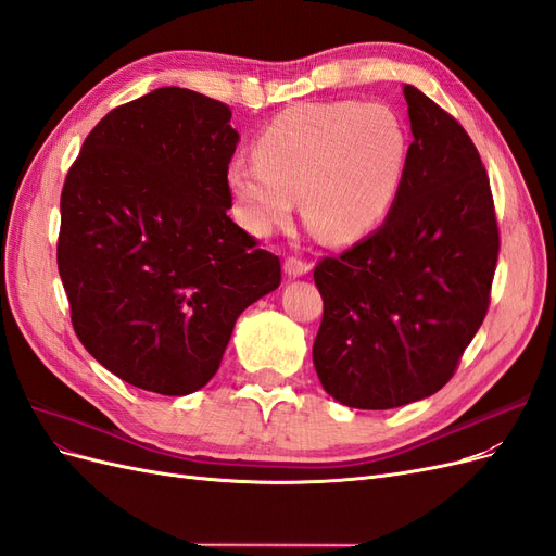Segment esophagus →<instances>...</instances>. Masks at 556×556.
<instances>
[{
    "mask_svg": "<svg viewBox=\"0 0 556 556\" xmlns=\"http://www.w3.org/2000/svg\"><path fill=\"white\" fill-rule=\"evenodd\" d=\"M282 268H285V274L292 276V278L306 276L311 271V262H304V260H299V257H288V260H285Z\"/></svg>",
    "mask_w": 556,
    "mask_h": 556,
    "instance_id": "esophagus-1",
    "label": "esophagus"
}]
</instances>
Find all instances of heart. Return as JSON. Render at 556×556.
I'll use <instances>...</instances> for the list:
<instances>
[{
  "label": "heart",
  "instance_id": "obj_1",
  "mask_svg": "<svg viewBox=\"0 0 556 556\" xmlns=\"http://www.w3.org/2000/svg\"><path fill=\"white\" fill-rule=\"evenodd\" d=\"M255 157L233 160L227 172L241 225L262 237L290 220L301 197L308 229L341 245L364 239L392 211L408 134L382 104H294L260 131Z\"/></svg>",
  "mask_w": 556,
  "mask_h": 556
}]
</instances>
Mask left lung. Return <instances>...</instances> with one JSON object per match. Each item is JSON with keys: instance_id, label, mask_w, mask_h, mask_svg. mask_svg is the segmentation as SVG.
<instances>
[{"instance_id": "8db88e82", "label": "left lung", "mask_w": 556, "mask_h": 556, "mask_svg": "<svg viewBox=\"0 0 556 556\" xmlns=\"http://www.w3.org/2000/svg\"><path fill=\"white\" fill-rule=\"evenodd\" d=\"M403 97L413 143L392 211L313 271L325 301L317 378L362 410L406 406L454 376L490 308L501 245L490 176L466 129L417 88Z\"/></svg>"}]
</instances>
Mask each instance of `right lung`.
<instances>
[{"instance_id":"add662e5","label":"right lung","mask_w":556,"mask_h":556,"mask_svg":"<svg viewBox=\"0 0 556 556\" xmlns=\"http://www.w3.org/2000/svg\"><path fill=\"white\" fill-rule=\"evenodd\" d=\"M229 121L217 99L157 88L106 113L64 180L58 268L74 331L146 392L201 390L237 317L280 285V260L227 215Z\"/></svg>"}]
</instances>
